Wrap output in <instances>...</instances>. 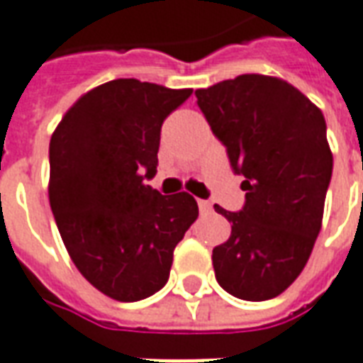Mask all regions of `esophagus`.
Returning <instances> with one entry per match:
<instances>
[{
    "mask_svg": "<svg viewBox=\"0 0 363 363\" xmlns=\"http://www.w3.org/2000/svg\"><path fill=\"white\" fill-rule=\"evenodd\" d=\"M199 208L200 212H210V210H212V204H210L208 200H199Z\"/></svg>",
    "mask_w": 363,
    "mask_h": 363,
    "instance_id": "esophagus-1",
    "label": "esophagus"
}]
</instances>
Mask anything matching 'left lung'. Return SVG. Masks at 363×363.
Segmentation results:
<instances>
[{
    "mask_svg": "<svg viewBox=\"0 0 363 363\" xmlns=\"http://www.w3.org/2000/svg\"><path fill=\"white\" fill-rule=\"evenodd\" d=\"M199 108L242 174L245 204L218 214L232 234L212 250L220 287L243 301L281 295L305 269L332 177L326 121L281 78L242 74L196 90Z\"/></svg>",
    "mask_w": 363,
    "mask_h": 363,
    "instance_id": "1",
    "label": "left lung"
}]
</instances>
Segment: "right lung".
<instances>
[{
  "mask_svg": "<svg viewBox=\"0 0 363 363\" xmlns=\"http://www.w3.org/2000/svg\"><path fill=\"white\" fill-rule=\"evenodd\" d=\"M192 90L118 78L86 92L49 145L50 210L84 279L120 303L155 295L173 252L199 218L189 192L163 196L157 173L161 125Z\"/></svg>",
  "mask_w": 363,
  "mask_h": 363,
  "instance_id": "right-lung-1",
  "label": "right lung"
}]
</instances>
